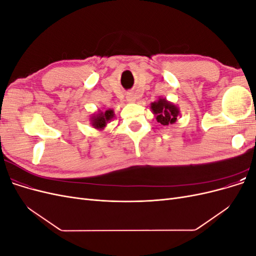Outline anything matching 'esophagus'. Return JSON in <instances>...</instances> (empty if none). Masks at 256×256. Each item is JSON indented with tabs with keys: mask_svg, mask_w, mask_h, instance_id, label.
Returning <instances> with one entry per match:
<instances>
[{
	"mask_svg": "<svg viewBox=\"0 0 256 256\" xmlns=\"http://www.w3.org/2000/svg\"><path fill=\"white\" fill-rule=\"evenodd\" d=\"M126 98H127V102H134L136 99V96L134 94V92H129V94H127Z\"/></svg>",
	"mask_w": 256,
	"mask_h": 256,
	"instance_id": "34e87169",
	"label": "esophagus"
}]
</instances>
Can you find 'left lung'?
Returning <instances> with one entry per match:
<instances>
[{
	"mask_svg": "<svg viewBox=\"0 0 256 256\" xmlns=\"http://www.w3.org/2000/svg\"><path fill=\"white\" fill-rule=\"evenodd\" d=\"M150 109L154 114L157 122L162 126H168L174 124L180 115V109L168 102L166 98H160L158 102H154L150 104Z\"/></svg>",
	"mask_w": 256,
	"mask_h": 256,
	"instance_id": "8db88e82",
	"label": "left lung"
}]
</instances>
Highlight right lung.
Listing matches in <instances>:
<instances>
[{"instance_id":"obj_1","label":"right lung","mask_w":256,"mask_h":256,"mask_svg":"<svg viewBox=\"0 0 256 256\" xmlns=\"http://www.w3.org/2000/svg\"><path fill=\"white\" fill-rule=\"evenodd\" d=\"M114 118V111L113 110H106L104 112L99 111L96 114H92L90 118L92 126L94 128L102 130L106 126V122H109Z\"/></svg>"}]
</instances>
